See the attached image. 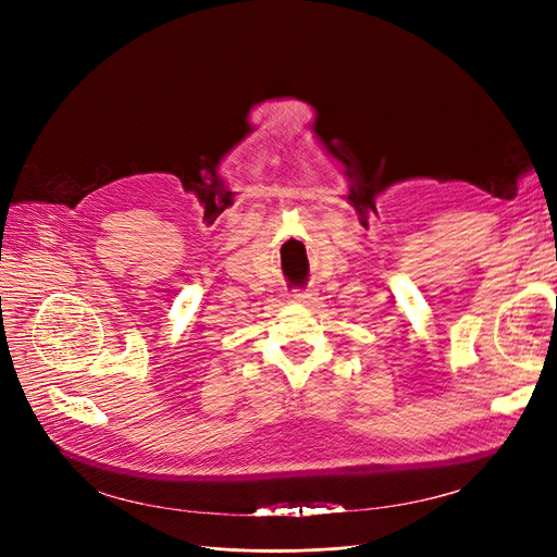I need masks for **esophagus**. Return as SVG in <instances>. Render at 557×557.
<instances>
[{"mask_svg":"<svg viewBox=\"0 0 557 557\" xmlns=\"http://www.w3.org/2000/svg\"><path fill=\"white\" fill-rule=\"evenodd\" d=\"M290 299L295 301V305H307V301L311 299V293L309 290H293Z\"/></svg>","mask_w":557,"mask_h":557,"instance_id":"esophagus-1","label":"esophagus"}]
</instances>
